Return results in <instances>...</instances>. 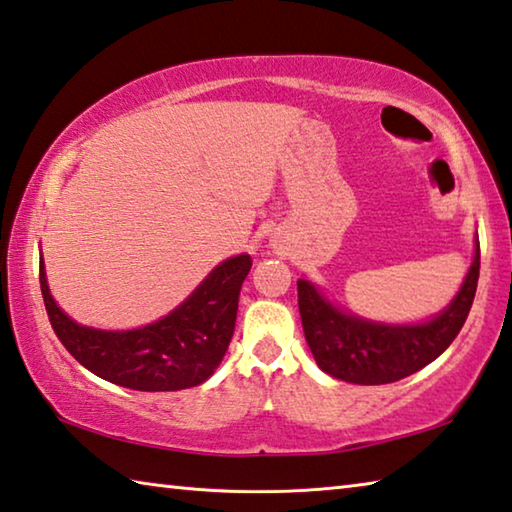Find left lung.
<instances>
[{
	"mask_svg": "<svg viewBox=\"0 0 512 512\" xmlns=\"http://www.w3.org/2000/svg\"><path fill=\"white\" fill-rule=\"evenodd\" d=\"M479 241L456 298L436 318L418 325H384L345 314L314 284L298 280L302 329L320 370L350 384H391L438 359L465 325L479 282Z\"/></svg>",
	"mask_w": 512,
	"mask_h": 512,
	"instance_id": "left-lung-1",
	"label": "left lung"
}]
</instances>
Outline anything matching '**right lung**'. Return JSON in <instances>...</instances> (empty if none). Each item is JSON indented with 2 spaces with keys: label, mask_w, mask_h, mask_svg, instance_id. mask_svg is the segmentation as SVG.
Segmentation results:
<instances>
[{
  "label": "right lung",
  "mask_w": 512,
  "mask_h": 512,
  "mask_svg": "<svg viewBox=\"0 0 512 512\" xmlns=\"http://www.w3.org/2000/svg\"><path fill=\"white\" fill-rule=\"evenodd\" d=\"M250 266V255L225 259L169 316L126 332L83 327L63 314L51 298L42 262L40 289L51 327L81 366L133 391H183L203 384L228 350Z\"/></svg>",
  "instance_id": "obj_1"
}]
</instances>
